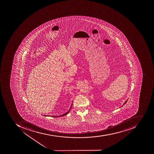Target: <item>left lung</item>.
<instances>
[{
	"instance_id": "8db88e82",
	"label": "left lung",
	"mask_w": 154,
	"mask_h": 154,
	"mask_svg": "<svg viewBox=\"0 0 154 154\" xmlns=\"http://www.w3.org/2000/svg\"><path fill=\"white\" fill-rule=\"evenodd\" d=\"M127 102V100L126 101V102H125V104H124V105H125V104H126V102Z\"/></svg>"
}]
</instances>
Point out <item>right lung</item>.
Returning a JSON list of instances; mask_svg holds the SVG:
<instances>
[{
	"label": "right lung",
	"instance_id": "obj_1",
	"mask_svg": "<svg viewBox=\"0 0 154 154\" xmlns=\"http://www.w3.org/2000/svg\"><path fill=\"white\" fill-rule=\"evenodd\" d=\"M71 108H70V109H69V110L67 112H66V113H64V114H63V115H61V116H51V117H61V116H66V115H67L68 113L69 112V111H70V109H71Z\"/></svg>",
	"mask_w": 154,
	"mask_h": 154
}]
</instances>
